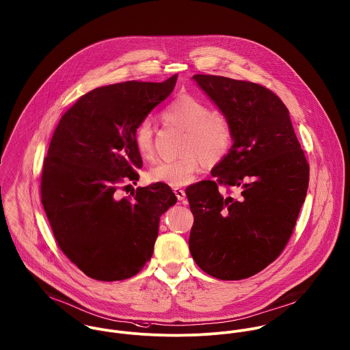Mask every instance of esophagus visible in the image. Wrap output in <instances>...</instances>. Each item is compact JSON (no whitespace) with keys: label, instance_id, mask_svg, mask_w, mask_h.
Returning a JSON list of instances; mask_svg holds the SVG:
<instances>
[{"label":"esophagus","instance_id":"obj_1","mask_svg":"<svg viewBox=\"0 0 350 350\" xmlns=\"http://www.w3.org/2000/svg\"><path fill=\"white\" fill-rule=\"evenodd\" d=\"M174 195L177 196L178 200H185V191L181 189V188H174Z\"/></svg>","mask_w":350,"mask_h":350}]
</instances>
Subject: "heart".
Masks as SVG:
<instances>
[{
	"label": "heart",
	"mask_w": 350,
	"mask_h": 350,
	"mask_svg": "<svg viewBox=\"0 0 350 350\" xmlns=\"http://www.w3.org/2000/svg\"><path fill=\"white\" fill-rule=\"evenodd\" d=\"M163 119L187 131L183 144L184 155L174 161L158 162L148 173L150 180L169 187H184L193 181L202 163L212 165L221 159L232 142L228 118L189 94L173 100L162 113ZM135 147L143 159L155 157L154 129L148 119L142 120L134 133Z\"/></svg>",
	"instance_id": "b5f03b06"
}]
</instances>
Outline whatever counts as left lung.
Segmentation results:
<instances>
[{
	"mask_svg": "<svg viewBox=\"0 0 350 350\" xmlns=\"http://www.w3.org/2000/svg\"><path fill=\"white\" fill-rule=\"evenodd\" d=\"M198 86L224 113L232 146L206 180L187 188L195 221L189 250L212 278H250L275 261L304 203L310 167L289 112L269 89L249 81L196 74ZM217 185L235 186L227 197Z\"/></svg>",
	"mask_w": 350,
	"mask_h": 350,
	"instance_id": "left-lung-1",
	"label": "left lung"
}]
</instances>
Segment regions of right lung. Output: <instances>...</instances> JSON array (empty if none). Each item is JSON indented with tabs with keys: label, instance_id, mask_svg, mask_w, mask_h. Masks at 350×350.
I'll return each mask as SVG.
<instances>
[{
	"label": "right lung",
	"instance_id": "add662e5",
	"mask_svg": "<svg viewBox=\"0 0 350 350\" xmlns=\"http://www.w3.org/2000/svg\"><path fill=\"white\" fill-rule=\"evenodd\" d=\"M176 81L173 75L96 88L54 131L43 163L42 204L61 250L92 279L135 276L152 256L161 215L177 203L162 183L138 188L134 199L116 196L119 184L139 180L137 126L170 96Z\"/></svg>",
	"mask_w": 350,
	"mask_h": 350
}]
</instances>
